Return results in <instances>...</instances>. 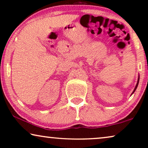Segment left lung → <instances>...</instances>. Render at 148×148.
<instances>
[{
	"instance_id": "left-lung-1",
	"label": "left lung",
	"mask_w": 148,
	"mask_h": 148,
	"mask_svg": "<svg viewBox=\"0 0 148 148\" xmlns=\"http://www.w3.org/2000/svg\"><path fill=\"white\" fill-rule=\"evenodd\" d=\"M139 77H138V80H137V85H136V86H135V89H134V90H133V92H132V94H133V93L135 92V91L136 90V89H137V86H138V84H139ZM131 94V95H132Z\"/></svg>"
}]
</instances>
